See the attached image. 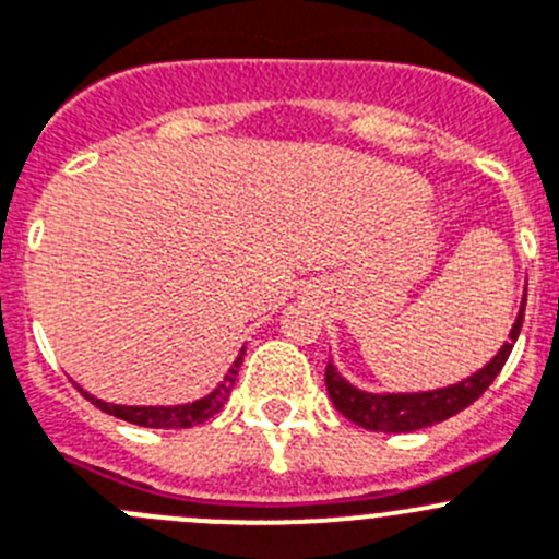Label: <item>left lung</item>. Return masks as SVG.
Instances as JSON below:
<instances>
[{"instance_id":"8db88e82","label":"left lung","mask_w":559,"mask_h":559,"mask_svg":"<svg viewBox=\"0 0 559 559\" xmlns=\"http://www.w3.org/2000/svg\"><path fill=\"white\" fill-rule=\"evenodd\" d=\"M524 305H527V299H522V310H519V318H515L513 329H510V340L499 348V354L493 356L491 362L483 370H477L475 376H469V379L459 381L453 386H444V390L408 392V395H373V392H362L350 386L337 373V368L329 362L326 390L334 408L354 425H362L368 430H381V433H412V430L428 428V425L442 423V419L464 412L466 406H472L491 386V381L497 379L499 370L508 362L515 337L522 332Z\"/></svg>"}]
</instances>
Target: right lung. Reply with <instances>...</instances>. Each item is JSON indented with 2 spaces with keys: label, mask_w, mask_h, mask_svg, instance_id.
I'll return each instance as SVG.
<instances>
[{
  "label": "right lung",
  "mask_w": 559,
  "mask_h": 559,
  "mask_svg": "<svg viewBox=\"0 0 559 559\" xmlns=\"http://www.w3.org/2000/svg\"><path fill=\"white\" fill-rule=\"evenodd\" d=\"M243 350L247 348H241V354L236 356L233 368L227 370L225 381H222V384L216 386L211 395L200 397V401H194V403H183V406H117V403L98 401V397L87 395L84 390H82V395L87 397L93 406H98L100 412L111 414V417L126 419V423L142 425V428H167V430L169 428H191V425H200V423H205V419H211L222 406H225L227 397H230V392H233V384H236L238 368H241V362H243Z\"/></svg>",
  "instance_id": "add662e5"
}]
</instances>
